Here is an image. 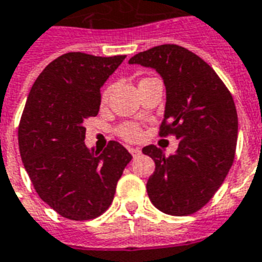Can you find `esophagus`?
<instances>
[{
    "label": "esophagus",
    "mask_w": 262,
    "mask_h": 262,
    "mask_svg": "<svg viewBox=\"0 0 262 262\" xmlns=\"http://www.w3.org/2000/svg\"><path fill=\"white\" fill-rule=\"evenodd\" d=\"M129 152L132 153V156L133 157H137L141 155V150H140V148H129Z\"/></svg>",
    "instance_id": "1"
}]
</instances>
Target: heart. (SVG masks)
I'll return each instance as SVG.
<instances>
[{
  "mask_svg": "<svg viewBox=\"0 0 262 262\" xmlns=\"http://www.w3.org/2000/svg\"><path fill=\"white\" fill-rule=\"evenodd\" d=\"M110 91H112V87H107V89L103 91V94H102L101 98L102 103H106V102H107ZM118 135L122 138H125V140H127V141H136V140H138L140 136H141V132H140V127L136 124H124L118 127Z\"/></svg>",
  "mask_w": 262,
  "mask_h": 262,
  "instance_id": "obj_1",
  "label": "heart"
}]
</instances>
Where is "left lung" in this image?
Returning <instances> with one entry per match:
<instances>
[{"instance_id":"obj_1","label":"left lung","mask_w":262,"mask_h":262,"mask_svg":"<svg viewBox=\"0 0 262 262\" xmlns=\"http://www.w3.org/2000/svg\"><path fill=\"white\" fill-rule=\"evenodd\" d=\"M129 64L156 70L163 78L167 99L160 136L179 140L169 156L156 145L142 148L156 165L146 183L148 196L165 214L190 215L214 196L234 161L238 117L233 97L203 59L176 44L140 52Z\"/></svg>"}]
</instances>
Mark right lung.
<instances>
[{
  "label": "right lung",
  "mask_w": 262,
  "mask_h": 262,
  "mask_svg": "<svg viewBox=\"0 0 262 262\" xmlns=\"http://www.w3.org/2000/svg\"><path fill=\"white\" fill-rule=\"evenodd\" d=\"M125 57L61 55L42 70L28 95L18 126L21 160L39 196L69 220L103 214L132 160L117 141L102 152L89 149L83 126L98 114L101 87Z\"/></svg>",
  "instance_id": "right-lung-1"
}]
</instances>
